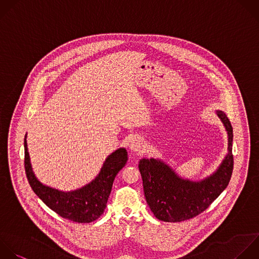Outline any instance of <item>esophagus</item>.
Instances as JSON below:
<instances>
[{
  "instance_id": "esophagus-1",
  "label": "esophagus",
  "mask_w": 259,
  "mask_h": 259,
  "mask_svg": "<svg viewBox=\"0 0 259 259\" xmlns=\"http://www.w3.org/2000/svg\"><path fill=\"white\" fill-rule=\"evenodd\" d=\"M145 148H146V143H145L144 139L141 137L134 138L130 143V149L132 152L142 153V152H144Z\"/></svg>"
}]
</instances>
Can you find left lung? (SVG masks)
Instances as JSON below:
<instances>
[{"label":"left lung","mask_w":259,"mask_h":259,"mask_svg":"<svg viewBox=\"0 0 259 259\" xmlns=\"http://www.w3.org/2000/svg\"><path fill=\"white\" fill-rule=\"evenodd\" d=\"M215 112L228 135V153L218 169L209 176L198 181L189 180L179 176L161 159L140 160L139 169L146 200L158 220L176 223L196 217L205 210L228 186L234 166L233 127L222 110Z\"/></svg>","instance_id":"left-lung-1"}]
</instances>
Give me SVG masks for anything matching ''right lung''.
I'll use <instances>...</instances> for the list:
<instances>
[{
	"instance_id": "1",
	"label": "right lung",
	"mask_w": 259,
	"mask_h": 259,
	"mask_svg": "<svg viewBox=\"0 0 259 259\" xmlns=\"http://www.w3.org/2000/svg\"><path fill=\"white\" fill-rule=\"evenodd\" d=\"M24 139L25 172L28 182L35 194L62 218L77 222L91 223L104 211L117 173L127 161V152L119 148L105 159L97 176L86 185L71 191H63L41 183L35 176L30 163V157Z\"/></svg>"
}]
</instances>
